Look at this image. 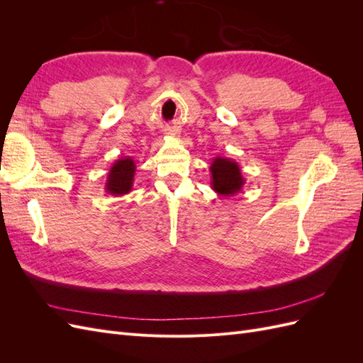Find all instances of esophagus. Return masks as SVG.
I'll return each mask as SVG.
<instances>
[{
  "instance_id": "obj_1",
  "label": "esophagus",
  "mask_w": 363,
  "mask_h": 363,
  "mask_svg": "<svg viewBox=\"0 0 363 363\" xmlns=\"http://www.w3.org/2000/svg\"><path fill=\"white\" fill-rule=\"evenodd\" d=\"M167 135H169V136H177V131H175V130H167Z\"/></svg>"
}]
</instances>
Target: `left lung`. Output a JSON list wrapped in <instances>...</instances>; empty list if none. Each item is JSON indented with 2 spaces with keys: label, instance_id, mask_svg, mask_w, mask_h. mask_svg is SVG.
Here are the masks:
<instances>
[{
  "label": "left lung",
  "instance_id": "8db88e82",
  "mask_svg": "<svg viewBox=\"0 0 363 363\" xmlns=\"http://www.w3.org/2000/svg\"><path fill=\"white\" fill-rule=\"evenodd\" d=\"M212 189L221 196H235L242 191L245 179L238 162L218 156L211 164Z\"/></svg>",
  "mask_w": 363,
  "mask_h": 363
}]
</instances>
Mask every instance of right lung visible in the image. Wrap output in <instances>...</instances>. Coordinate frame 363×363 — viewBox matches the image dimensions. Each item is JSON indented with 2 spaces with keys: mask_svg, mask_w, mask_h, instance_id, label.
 <instances>
[{
  "mask_svg": "<svg viewBox=\"0 0 363 363\" xmlns=\"http://www.w3.org/2000/svg\"><path fill=\"white\" fill-rule=\"evenodd\" d=\"M136 164L131 157L118 159L107 172L104 191L113 196H123L133 189Z\"/></svg>",
  "mask_w": 363,
  "mask_h": 363,
  "instance_id": "obj_1",
  "label": "right lung"
}]
</instances>
